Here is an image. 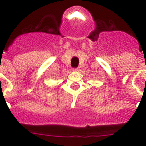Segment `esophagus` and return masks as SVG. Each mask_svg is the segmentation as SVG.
<instances>
[{"label":"esophagus","mask_w":146,"mask_h":146,"mask_svg":"<svg viewBox=\"0 0 146 146\" xmlns=\"http://www.w3.org/2000/svg\"><path fill=\"white\" fill-rule=\"evenodd\" d=\"M80 69H79V68H75V69H73V71L74 72H77V71H79Z\"/></svg>","instance_id":"esophagus-1"}]
</instances>
